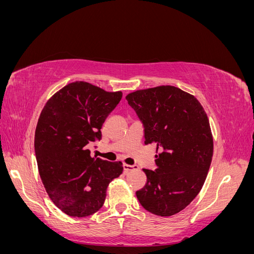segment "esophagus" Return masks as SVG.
Listing matches in <instances>:
<instances>
[{
  "label": "esophagus",
  "mask_w": 254,
  "mask_h": 254,
  "mask_svg": "<svg viewBox=\"0 0 254 254\" xmlns=\"http://www.w3.org/2000/svg\"><path fill=\"white\" fill-rule=\"evenodd\" d=\"M123 167H124L125 173H128L129 171H132V170H135V168H137L136 165H129V164H124V165H123Z\"/></svg>",
  "instance_id": "obj_1"
}]
</instances>
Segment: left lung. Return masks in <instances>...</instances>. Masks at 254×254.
<instances>
[{
    "label": "left lung",
    "instance_id": "8db88e82",
    "mask_svg": "<svg viewBox=\"0 0 254 254\" xmlns=\"http://www.w3.org/2000/svg\"><path fill=\"white\" fill-rule=\"evenodd\" d=\"M144 127L145 144L157 145L156 170H143L145 187L136 191L146 211L172 216L200 191L213 156V137L202 106L187 92L161 86L126 96Z\"/></svg>",
    "mask_w": 254,
    "mask_h": 254
}]
</instances>
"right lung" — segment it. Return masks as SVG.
Masks as SVG:
<instances>
[{
	"label": "right lung",
	"mask_w": 254,
	"mask_h": 254,
	"mask_svg": "<svg viewBox=\"0 0 254 254\" xmlns=\"http://www.w3.org/2000/svg\"><path fill=\"white\" fill-rule=\"evenodd\" d=\"M122 95L75 81L49 99L38 120L35 152L42 183L52 201L72 217L101 209L109 183L123 173L122 162L92 158L90 150Z\"/></svg>",
	"instance_id": "1"
}]
</instances>
